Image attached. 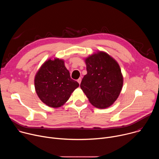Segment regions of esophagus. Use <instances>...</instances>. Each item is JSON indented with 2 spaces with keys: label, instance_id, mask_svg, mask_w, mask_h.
Wrapping results in <instances>:
<instances>
[{
  "label": "esophagus",
  "instance_id": "esophagus-1",
  "mask_svg": "<svg viewBox=\"0 0 159 159\" xmlns=\"http://www.w3.org/2000/svg\"><path fill=\"white\" fill-rule=\"evenodd\" d=\"M81 80H82L81 78H79V79L77 80V82H78V83H79V84H80V83H81Z\"/></svg>",
  "mask_w": 159,
  "mask_h": 159
}]
</instances>
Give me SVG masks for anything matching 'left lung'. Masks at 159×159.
Instances as JSON below:
<instances>
[{
	"mask_svg": "<svg viewBox=\"0 0 159 159\" xmlns=\"http://www.w3.org/2000/svg\"><path fill=\"white\" fill-rule=\"evenodd\" d=\"M84 61L87 74L82 79L81 89L94 107H110L118 99L123 85L118 63L102 51L89 55Z\"/></svg>",
	"mask_w": 159,
	"mask_h": 159,
	"instance_id": "8db88e82",
	"label": "left lung"
}]
</instances>
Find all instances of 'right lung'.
<instances>
[{"label":"right lung","instance_id":"add662e5","mask_svg":"<svg viewBox=\"0 0 159 159\" xmlns=\"http://www.w3.org/2000/svg\"><path fill=\"white\" fill-rule=\"evenodd\" d=\"M79 83L71 79L62 59L45 61L34 77L36 93L40 100L49 107L57 108L66 103Z\"/></svg>","mask_w":159,"mask_h":159}]
</instances>
